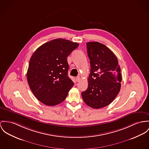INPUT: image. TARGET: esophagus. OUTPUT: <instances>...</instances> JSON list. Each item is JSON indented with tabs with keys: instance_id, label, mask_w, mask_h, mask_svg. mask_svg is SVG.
<instances>
[{
	"instance_id": "34e87169",
	"label": "esophagus",
	"mask_w": 149,
	"mask_h": 149,
	"mask_svg": "<svg viewBox=\"0 0 149 149\" xmlns=\"http://www.w3.org/2000/svg\"><path fill=\"white\" fill-rule=\"evenodd\" d=\"M76 80H77V82H79L80 80V77H76Z\"/></svg>"
}]
</instances>
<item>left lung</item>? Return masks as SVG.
Returning a JSON list of instances; mask_svg holds the SVG:
<instances>
[{
	"instance_id": "obj_1",
	"label": "left lung",
	"mask_w": 149,
	"mask_h": 149,
	"mask_svg": "<svg viewBox=\"0 0 149 149\" xmlns=\"http://www.w3.org/2000/svg\"><path fill=\"white\" fill-rule=\"evenodd\" d=\"M91 71L88 86L81 92L87 105L94 109L105 107L112 103L121 88L122 77L118 59L107 46L98 42L87 43Z\"/></svg>"
}]
</instances>
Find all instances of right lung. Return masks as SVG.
Here are the masks:
<instances>
[{
  "label": "right lung",
  "mask_w": 149,
  "mask_h": 149,
  "mask_svg": "<svg viewBox=\"0 0 149 149\" xmlns=\"http://www.w3.org/2000/svg\"><path fill=\"white\" fill-rule=\"evenodd\" d=\"M79 44L57 38L40 46L30 59L26 73L34 96L47 106H54L66 98L74 83L68 77L67 57Z\"/></svg>",
  "instance_id": "add662e5"
}]
</instances>
